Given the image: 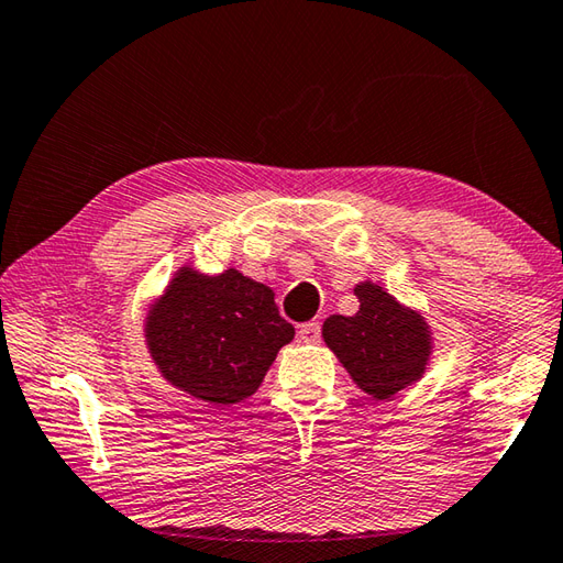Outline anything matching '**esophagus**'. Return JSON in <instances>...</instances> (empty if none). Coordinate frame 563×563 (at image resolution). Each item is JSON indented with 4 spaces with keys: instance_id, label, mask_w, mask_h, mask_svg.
<instances>
[{
    "instance_id": "esophagus-1",
    "label": "esophagus",
    "mask_w": 563,
    "mask_h": 563,
    "mask_svg": "<svg viewBox=\"0 0 563 563\" xmlns=\"http://www.w3.org/2000/svg\"><path fill=\"white\" fill-rule=\"evenodd\" d=\"M319 336H322V327H319V322H307L297 327V339L305 341V344H314Z\"/></svg>"
}]
</instances>
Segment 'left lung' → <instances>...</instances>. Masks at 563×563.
<instances>
[{
    "mask_svg": "<svg viewBox=\"0 0 563 563\" xmlns=\"http://www.w3.org/2000/svg\"><path fill=\"white\" fill-rule=\"evenodd\" d=\"M358 312L332 314L322 327L324 344L363 393L388 400L424 376L432 356L427 319L400 305L376 283H358Z\"/></svg>",
    "mask_w": 563,
    "mask_h": 563,
    "instance_id": "obj_1",
    "label": "left lung"
}]
</instances>
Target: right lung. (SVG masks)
Here are the masks:
<instances>
[{"label": "right lung", "mask_w": 563, "mask_h": 563, "mask_svg": "<svg viewBox=\"0 0 563 563\" xmlns=\"http://www.w3.org/2000/svg\"><path fill=\"white\" fill-rule=\"evenodd\" d=\"M148 354L175 388L209 405H234L258 390L295 327L285 322L268 285L236 268L173 275L146 314Z\"/></svg>", "instance_id": "right-lung-1"}]
</instances>
